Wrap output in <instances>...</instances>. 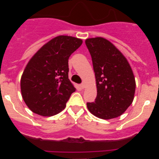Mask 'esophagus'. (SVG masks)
<instances>
[{
  "mask_svg": "<svg viewBox=\"0 0 159 159\" xmlns=\"http://www.w3.org/2000/svg\"><path fill=\"white\" fill-rule=\"evenodd\" d=\"M80 88H82V89H84V88H85V84H84V83H82V84L80 85Z\"/></svg>",
  "mask_w": 159,
  "mask_h": 159,
  "instance_id": "1",
  "label": "esophagus"
}]
</instances>
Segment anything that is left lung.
<instances>
[{"mask_svg":"<svg viewBox=\"0 0 159 159\" xmlns=\"http://www.w3.org/2000/svg\"><path fill=\"white\" fill-rule=\"evenodd\" d=\"M92 57L97 87L93 102H87L89 111L102 119L121 116L134 99L135 80L127 59L102 37L85 40Z\"/></svg>","mask_w":159,"mask_h":159,"instance_id":"8db88e82","label":"left lung"}]
</instances>
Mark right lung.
I'll return each instance as SVG.
<instances>
[{"label": "right lung", "instance_id": "1", "mask_svg": "<svg viewBox=\"0 0 159 159\" xmlns=\"http://www.w3.org/2000/svg\"><path fill=\"white\" fill-rule=\"evenodd\" d=\"M83 41L67 36L53 38L32 57L21 76L23 99L32 112L51 116L62 111L75 91L68 79V59Z\"/></svg>", "mask_w": 159, "mask_h": 159}]
</instances>
